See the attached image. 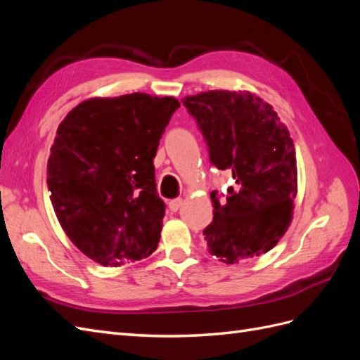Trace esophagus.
Returning <instances> with one entry per match:
<instances>
[{
	"label": "esophagus",
	"mask_w": 360,
	"mask_h": 360,
	"mask_svg": "<svg viewBox=\"0 0 360 360\" xmlns=\"http://www.w3.org/2000/svg\"><path fill=\"white\" fill-rule=\"evenodd\" d=\"M181 204H183V200L181 198H176V200H171L169 202H168V209L171 210V212H177L180 207H181Z\"/></svg>",
	"instance_id": "esophagus-1"
}]
</instances>
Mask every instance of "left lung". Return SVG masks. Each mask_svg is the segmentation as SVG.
I'll use <instances>...</instances> for the list:
<instances>
[{
	"mask_svg": "<svg viewBox=\"0 0 360 360\" xmlns=\"http://www.w3.org/2000/svg\"><path fill=\"white\" fill-rule=\"evenodd\" d=\"M210 160L230 169L236 188L221 204L210 193L213 222L202 231L207 250L226 264L263 255L285 234L297 195L296 150L274 106L250 91L212 90L186 96Z\"/></svg>",
	"mask_w": 360,
	"mask_h": 360,
	"instance_id": "1",
	"label": "left lung"
}]
</instances>
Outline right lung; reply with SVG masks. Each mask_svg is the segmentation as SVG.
<instances>
[{"mask_svg": "<svg viewBox=\"0 0 360 360\" xmlns=\"http://www.w3.org/2000/svg\"><path fill=\"white\" fill-rule=\"evenodd\" d=\"M179 106L147 93L90 97L60 123L48 159L51 202L70 242L96 263L118 267L158 248L165 204L153 159Z\"/></svg>", "mask_w": 360, "mask_h": 360, "instance_id": "right-lung-1", "label": "right lung"}]
</instances>
